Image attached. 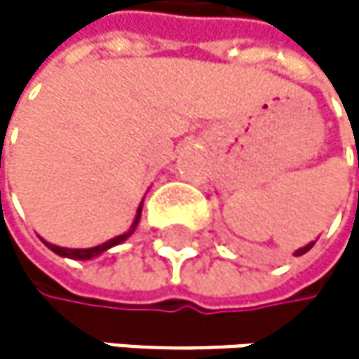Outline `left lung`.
<instances>
[{
  "label": "left lung",
  "instance_id": "8db88e82",
  "mask_svg": "<svg viewBox=\"0 0 359 359\" xmlns=\"http://www.w3.org/2000/svg\"><path fill=\"white\" fill-rule=\"evenodd\" d=\"M358 161H359V155H358ZM312 245H314V241H312V243H308L306 248H302V250H297V252H295V256H302V254H306V252H308V250H310Z\"/></svg>",
  "mask_w": 359,
  "mask_h": 359
}]
</instances>
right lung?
I'll return each mask as SVG.
<instances>
[{
	"instance_id": "1",
	"label": "right lung",
	"mask_w": 359,
	"mask_h": 359,
	"mask_svg": "<svg viewBox=\"0 0 359 359\" xmlns=\"http://www.w3.org/2000/svg\"><path fill=\"white\" fill-rule=\"evenodd\" d=\"M140 213H142V204H140V209H137V217H135V222H133V228L137 226V222H140ZM133 228L129 230V232H125V234H120V237H116V239H109V241H105L103 245H96V248H88V250H66V248H57V245H51V243H47V248L49 250H53L55 254H60V256H68V258H77V260H88V258H94V256H99V254H103L105 250H109V248H114V245H118V243H122L125 241L129 234L133 232Z\"/></svg>"
}]
</instances>
